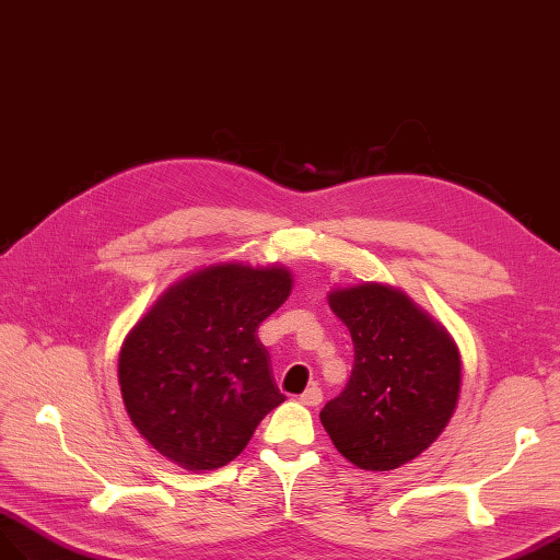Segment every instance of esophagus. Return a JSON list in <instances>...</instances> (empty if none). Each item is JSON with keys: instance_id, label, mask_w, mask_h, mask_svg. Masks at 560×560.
<instances>
[{"instance_id": "obj_1", "label": "esophagus", "mask_w": 560, "mask_h": 560, "mask_svg": "<svg viewBox=\"0 0 560 560\" xmlns=\"http://www.w3.org/2000/svg\"><path fill=\"white\" fill-rule=\"evenodd\" d=\"M299 402H304V405H308V407L320 405V402H323V390L317 388V386H311V388H306L304 393H301Z\"/></svg>"}]
</instances>
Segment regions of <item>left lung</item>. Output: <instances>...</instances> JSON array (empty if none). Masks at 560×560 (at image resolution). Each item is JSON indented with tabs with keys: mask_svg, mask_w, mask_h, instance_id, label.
<instances>
[{
	"mask_svg": "<svg viewBox=\"0 0 560 560\" xmlns=\"http://www.w3.org/2000/svg\"><path fill=\"white\" fill-rule=\"evenodd\" d=\"M349 327L353 370L320 421L341 455L390 471L421 455L455 412L462 362L447 331L393 287L362 282L329 294Z\"/></svg>",
	"mask_w": 560,
	"mask_h": 560,
	"instance_id": "1",
	"label": "left lung"
}]
</instances>
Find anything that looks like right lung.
<instances>
[{
    "mask_svg": "<svg viewBox=\"0 0 560 560\" xmlns=\"http://www.w3.org/2000/svg\"><path fill=\"white\" fill-rule=\"evenodd\" d=\"M292 290L284 268L223 264L164 292L119 353L133 427L188 471L233 462L284 402L256 329Z\"/></svg>",
    "mask_w": 560,
    "mask_h": 560,
    "instance_id": "obj_1",
    "label": "right lung"
}]
</instances>
